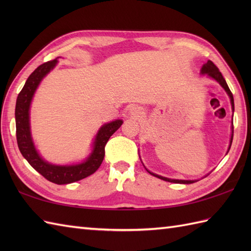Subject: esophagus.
<instances>
[{
  "label": "esophagus",
  "mask_w": 251,
  "mask_h": 251,
  "mask_svg": "<svg viewBox=\"0 0 251 251\" xmlns=\"http://www.w3.org/2000/svg\"><path fill=\"white\" fill-rule=\"evenodd\" d=\"M131 113H132V115H136V116H139V114H140V112H139V110H137V109H131Z\"/></svg>",
  "instance_id": "34e87169"
}]
</instances>
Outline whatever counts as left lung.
Here are the masks:
<instances>
[{
	"instance_id": "8db88e82",
	"label": "left lung",
	"mask_w": 251,
	"mask_h": 251,
	"mask_svg": "<svg viewBox=\"0 0 251 251\" xmlns=\"http://www.w3.org/2000/svg\"><path fill=\"white\" fill-rule=\"evenodd\" d=\"M201 74H207L208 76H210V77H212V78H215L216 81L219 83L221 86L225 88V90L226 92L227 93V95L230 96V99H231V103H232V108H233V110H234V99H233V94L231 93V90H230V88H228V86H227V84H226V79H225V77L222 76V74H221V72L219 71V69L217 68V66L215 65L214 62L212 61H210V60H208L204 66H202V68H201ZM232 140H233V127H232V137H231V145H232ZM231 145H230V148H231ZM228 150H230V149H228ZM149 172V170H148ZM150 173V172H149ZM151 175H153L154 177H157V178H159V179H162V180H165V181H168V182H174V183H184V184H189V183H194L196 180H175V179H168V178H165V177H162V176H158V175H155V174H153V173H150Z\"/></svg>"
}]
</instances>
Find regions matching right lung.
Instances as JSON below:
<instances>
[{
    "instance_id": "right-lung-1",
    "label": "right lung",
    "mask_w": 251,
    "mask_h": 251,
    "mask_svg": "<svg viewBox=\"0 0 251 251\" xmlns=\"http://www.w3.org/2000/svg\"><path fill=\"white\" fill-rule=\"evenodd\" d=\"M56 63L57 59H54L37 67L30 74L25 86L18 94L15 109L16 137H17L18 148L23 156L37 173H40L45 179L52 183L68 184L88 177L100 167L104 157V147L106 142L120 128L123 121L116 120L101 127L96 136L92 154L82 164L70 165V166H56V165H51L42 159L32 142L29 124V108L33 94L42 78L56 66Z\"/></svg>"
}]
</instances>
